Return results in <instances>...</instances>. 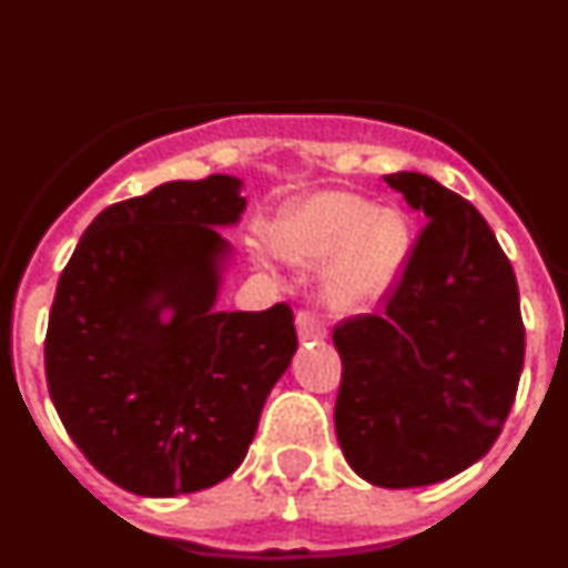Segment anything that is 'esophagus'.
<instances>
[{
	"label": "esophagus",
	"mask_w": 568,
	"mask_h": 568,
	"mask_svg": "<svg viewBox=\"0 0 568 568\" xmlns=\"http://www.w3.org/2000/svg\"><path fill=\"white\" fill-rule=\"evenodd\" d=\"M295 324H298V335L304 341L307 338H324L327 335V327H324V321L313 313V310H301L295 315Z\"/></svg>",
	"instance_id": "obj_1"
}]
</instances>
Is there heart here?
I'll list each match as a JSON object with an SVG mask.
<instances>
[{"mask_svg":"<svg viewBox=\"0 0 568 568\" xmlns=\"http://www.w3.org/2000/svg\"><path fill=\"white\" fill-rule=\"evenodd\" d=\"M273 247L304 264H327L321 295L335 310H361L393 287L413 227L400 210L355 193H321L293 204L273 224Z\"/></svg>","mask_w":568,"mask_h":568,"instance_id":"b5f03b06","label":"heart"}]
</instances>
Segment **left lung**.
Masks as SVG:
<instances>
[{"instance_id": "obj_1", "label": "left lung", "mask_w": 568, "mask_h": 568, "mask_svg": "<svg viewBox=\"0 0 568 568\" xmlns=\"http://www.w3.org/2000/svg\"><path fill=\"white\" fill-rule=\"evenodd\" d=\"M384 179L426 224L384 310L335 324V433L361 478L409 489L489 453L518 395L526 329L515 270L484 215L429 175Z\"/></svg>"}]
</instances>
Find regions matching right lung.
<instances>
[{"label":"right lung","mask_w":568,"mask_h":568,"mask_svg":"<svg viewBox=\"0 0 568 568\" xmlns=\"http://www.w3.org/2000/svg\"><path fill=\"white\" fill-rule=\"evenodd\" d=\"M241 182H168L93 219L57 284L44 335L53 406L84 458L122 489L173 498L233 475L298 335L290 304L215 313V224ZM174 313L161 321V310Z\"/></svg>","instance_id":"add662e5"}]
</instances>
